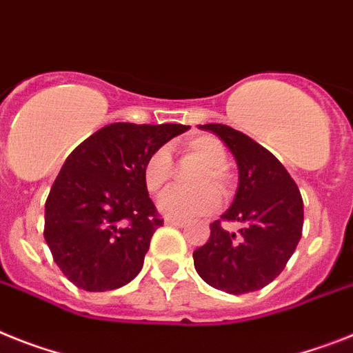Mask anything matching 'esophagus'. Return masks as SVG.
<instances>
[{
  "instance_id": "1",
  "label": "esophagus",
  "mask_w": 353,
  "mask_h": 353,
  "mask_svg": "<svg viewBox=\"0 0 353 353\" xmlns=\"http://www.w3.org/2000/svg\"><path fill=\"white\" fill-rule=\"evenodd\" d=\"M167 224H170V226H177V228H186L188 226V222L186 221H179V219H167Z\"/></svg>"
}]
</instances>
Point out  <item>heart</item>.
<instances>
[{"mask_svg":"<svg viewBox=\"0 0 353 353\" xmlns=\"http://www.w3.org/2000/svg\"><path fill=\"white\" fill-rule=\"evenodd\" d=\"M181 152L203 165L194 179L195 190H172L159 201V210L168 219H194L217 208L219 197L232 194V176L228 172V152L224 145L212 134H195L181 143ZM170 150L159 147L145 159L141 177L147 192L159 195L170 185ZM219 195L217 196L216 194Z\"/></svg>","mask_w":353,"mask_h":353,"instance_id":"1","label":"heart"}]
</instances>
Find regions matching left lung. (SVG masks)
<instances>
[{
	"instance_id": "left-lung-1",
	"label": "left lung",
	"mask_w": 353,
	"mask_h": 353,
	"mask_svg": "<svg viewBox=\"0 0 353 353\" xmlns=\"http://www.w3.org/2000/svg\"><path fill=\"white\" fill-rule=\"evenodd\" d=\"M199 127L232 150L239 188L232 206L210 224L208 242L194 251L195 271L219 291H259L283 271L300 242L303 199L282 163L250 136L222 123ZM224 220L242 223L241 235L224 230Z\"/></svg>"
}]
</instances>
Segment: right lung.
Segmentation results:
<instances>
[{
	"label": "right lung",
	"mask_w": 353,
	"mask_h": 353,
	"mask_svg": "<svg viewBox=\"0 0 353 353\" xmlns=\"http://www.w3.org/2000/svg\"><path fill=\"white\" fill-rule=\"evenodd\" d=\"M188 129L118 121L68 156L44 204V241L79 289L112 291L138 276L150 239L163 226L143 185V163Z\"/></svg>",
	"instance_id": "add662e5"
}]
</instances>
